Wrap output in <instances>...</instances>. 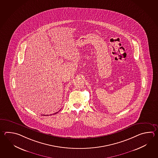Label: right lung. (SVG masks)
Listing matches in <instances>:
<instances>
[{
    "label": "right lung",
    "mask_w": 158,
    "mask_h": 158,
    "mask_svg": "<svg viewBox=\"0 0 158 158\" xmlns=\"http://www.w3.org/2000/svg\"><path fill=\"white\" fill-rule=\"evenodd\" d=\"M57 113H58V112H57V113H56L55 114H57ZM48 115H47V116H48ZM44 116H45V115ZM46 116H47V115H46Z\"/></svg>",
    "instance_id": "right-lung-1"
}]
</instances>
